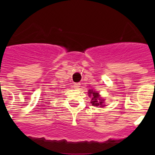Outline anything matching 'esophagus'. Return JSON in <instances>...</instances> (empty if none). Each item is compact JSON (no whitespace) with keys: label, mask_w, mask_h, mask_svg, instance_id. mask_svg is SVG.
<instances>
[{"label":"esophagus","mask_w":155,"mask_h":155,"mask_svg":"<svg viewBox=\"0 0 155 155\" xmlns=\"http://www.w3.org/2000/svg\"><path fill=\"white\" fill-rule=\"evenodd\" d=\"M79 87H80V84L79 83H76L73 85V87H74L75 89H79Z\"/></svg>","instance_id":"34e87169"}]
</instances>
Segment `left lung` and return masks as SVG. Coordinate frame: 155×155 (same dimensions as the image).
<instances>
[{
  "label": "left lung",
  "instance_id": "8db88e82",
  "mask_svg": "<svg viewBox=\"0 0 155 155\" xmlns=\"http://www.w3.org/2000/svg\"><path fill=\"white\" fill-rule=\"evenodd\" d=\"M88 96L92 97L91 99V104L92 106H94V107H104V100L102 99L100 96L99 93L97 92L94 91L93 90H89L88 91Z\"/></svg>",
  "mask_w": 155,
  "mask_h": 155
}]
</instances>
